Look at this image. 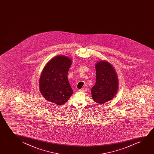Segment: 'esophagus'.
<instances>
[{
    "mask_svg": "<svg viewBox=\"0 0 154 154\" xmlns=\"http://www.w3.org/2000/svg\"><path fill=\"white\" fill-rule=\"evenodd\" d=\"M79 91H86L87 88H84L80 89H79Z\"/></svg>",
    "mask_w": 154,
    "mask_h": 154,
    "instance_id": "obj_1",
    "label": "esophagus"
}]
</instances>
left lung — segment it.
Segmentation results:
<instances>
[{
    "instance_id": "obj_1",
    "label": "left lung",
    "mask_w": 154,
    "mask_h": 154,
    "mask_svg": "<svg viewBox=\"0 0 154 154\" xmlns=\"http://www.w3.org/2000/svg\"><path fill=\"white\" fill-rule=\"evenodd\" d=\"M96 81L91 88L93 99L97 103H105L114 98L118 89L116 70L109 62L104 60L95 65Z\"/></svg>"
}]
</instances>
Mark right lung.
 Segmentation results:
<instances>
[{
	"label": "right lung",
	"instance_id": "add662e5",
	"mask_svg": "<svg viewBox=\"0 0 154 154\" xmlns=\"http://www.w3.org/2000/svg\"><path fill=\"white\" fill-rule=\"evenodd\" d=\"M72 63L65 56H57L45 66L39 79V88L47 100L62 105L73 94L67 78Z\"/></svg>",
	"mask_w": 154,
	"mask_h": 154
}]
</instances>
